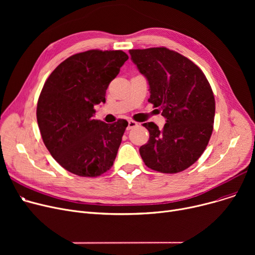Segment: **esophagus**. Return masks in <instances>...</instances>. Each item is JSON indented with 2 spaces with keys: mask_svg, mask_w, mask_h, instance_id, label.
Returning a JSON list of instances; mask_svg holds the SVG:
<instances>
[{
  "mask_svg": "<svg viewBox=\"0 0 255 255\" xmlns=\"http://www.w3.org/2000/svg\"><path fill=\"white\" fill-rule=\"evenodd\" d=\"M138 124L135 122V121H132V120H130L129 122H128V126H127V130H130V129H132V128H134V127H136Z\"/></svg>",
  "mask_w": 255,
  "mask_h": 255,
  "instance_id": "1",
  "label": "esophagus"
}]
</instances>
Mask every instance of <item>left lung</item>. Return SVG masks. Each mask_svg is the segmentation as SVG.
<instances>
[{
	"mask_svg": "<svg viewBox=\"0 0 255 255\" xmlns=\"http://www.w3.org/2000/svg\"><path fill=\"white\" fill-rule=\"evenodd\" d=\"M132 62L150 86L149 102L162 111L160 130L143 123L150 138L139 148L153 170L176 173L202 156L212 135L215 99L204 72L189 59L166 47L130 49Z\"/></svg>",
	"mask_w": 255,
	"mask_h": 255,
	"instance_id": "1",
	"label": "left lung"
}]
</instances>
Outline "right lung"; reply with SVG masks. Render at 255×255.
I'll use <instances>...</instances> for the list:
<instances>
[{
	"label": "right lung",
	"mask_w": 255,
	"mask_h": 255,
	"mask_svg": "<svg viewBox=\"0 0 255 255\" xmlns=\"http://www.w3.org/2000/svg\"><path fill=\"white\" fill-rule=\"evenodd\" d=\"M128 60L122 50L92 49L62 62L46 79L37 103L43 142L56 161L79 177H98L116 159L128 122L94 120V106Z\"/></svg>",
	"instance_id": "right-lung-1"
}]
</instances>
